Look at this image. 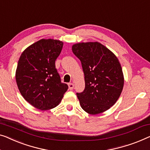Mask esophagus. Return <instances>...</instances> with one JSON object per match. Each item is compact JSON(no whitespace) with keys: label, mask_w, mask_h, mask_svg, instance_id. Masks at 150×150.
I'll return each mask as SVG.
<instances>
[{"label":"esophagus","mask_w":150,"mask_h":150,"mask_svg":"<svg viewBox=\"0 0 150 150\" xmlns=\"http://www.w3.org/2000/svg\"><path fill=\"white\" fill-rule=\"evenodd\" d=\"M74 84L73 83H69L68 84V87H69V89L70 90H72L74 88Z\"/></svg>","instance_id":"obj_1"}]
</instances>
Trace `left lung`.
Returning <instances> with one entry per match:
<instances>
[{
  "instance_id": "obj_1",
  "label": "left lung",
  "mask_w": 150,
  "mask_h": 150,
  "mask_svg": "<svg viewBox=\"0 0 150 150\" xmlns=\"http://www.w3.org/2000/svg\"><path fill=\"white\" fill-rule=\"evenodd\" d=\"M71 49L81 62L84 74L85 88L76 93L81 108L93 115L110 109L118 100L124 86L118 58L97 42L78 43Z\"/></svg>"
}]
</instances>
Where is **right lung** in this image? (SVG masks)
<instances>
[{"label": "right lung", "mask_w": 150, "mask_h": 150, "mask_svg": "<svg viewBox=\"0 0 150 150\" xmlns=\"http://www.w3.org/2000/svg\"><path fill=\"white\" fill-rule=\"evenodd\" d=\"M62 41L41 39L23 52L19 57L16 79L21 95L41 110L59 105L68 88L61 82L55 60L63 47Z\"/></svg>", "instance_id": "obj_1"}]
</instances>
